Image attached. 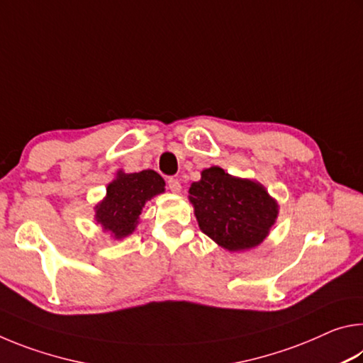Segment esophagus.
<instances>
[{
  "label": "esophagus",
  "instance_id": "34e87169",
  "mask_svg": "<svg viewBox=\"0 0 363 363\" xmlns=\"http://www.w3.org/2000/svg\"><path fill=\"white\" fill-rule=\"evenodd\" d=\"M168 187L171 192H181V182L176 177H168Z\"/></svg>",
  "mask_w": 363,
  "mask_h": 363
}]
</instances>
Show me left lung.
<instances>
[{
    "instance_id": "1",
    "label": "left lung",
    "mask_w": 363,
    "mask_h": 363,
    "mask_svg": "<svg viewBox=\"0 0 363 363\" xmlns=\"http://www.w3.org/2000/svg\"><path fill=\"white\" fill-rule=\"evenodd\" d=\"M189 194L201 232L229 251L257 247L279 213L261 184L232 177L218 167L201 171Z\"/></svg>"
}]
</instances>
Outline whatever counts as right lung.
Masks as SVG:
<instances>
[{
	"mask_svg": "<svg viewBox=\"0 0 363 363\" xmlns=\"http://www.w3.org/2000/svg\"><path fill=\"white\" fill-rule=\"evenodd\" d=\"M164 192L163 177L152 169L140 173H120L108 184L106 200L96 206V219L112 232L115 238H123L134 230L145 201Z\"/></svg>",
	"mask_w": 363,
	"mask_h": 363,
	"instance_id": "add662e5",
	"label": "right lung"
}]
</instances>
